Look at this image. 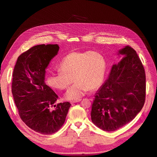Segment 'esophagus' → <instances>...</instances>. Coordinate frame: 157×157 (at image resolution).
Instances as JSON below:
<instances>
[{
    "label": "esophagus",
    "instance_id": "esophagus-1",
    "mask_svg": "<svg viewBox=\"0 0 157 157\" xmlns=\"http://www.w3.org/2000/svg\"><path fill=\"white\" fill-rule=\"evenodd\" d=\"M81 101V99H78V100H75V101H71V104H73V103H78L79 101Z\"/></svg>",
    "mask_w": 157,
    "mask_h": 157
}]
</instances>
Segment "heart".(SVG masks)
Here are the masks:
<instances>
[{"mask_svg":"<svg viewBox=\"0 0 157 157\" xmlns=\"http://www.w3.org/2000/svg\"><path fill=\"white\" fill-rule=\"evenodd\" d=\"M106 60L96 52H72L65 56L59 66L60 72L50 73L45 81L51 88L64 90L75 84L66 92L68 100H77L90 90L95 91L103 82L106 71Z\"/></svg>","mask_w":157,"mask_h":157,"instance_id":"obj_1","label":"heart"}]
</instances>
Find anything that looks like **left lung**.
<instances>
[{
  "instance_id": "1",
  "label": "left lung",
  "mask_w": 157,
  "mask_h": 157,
  "mask_svg": "<svg viewBox=\"0 0 157 157\" xmlns=\"http://www.w3.org/2000/svg\"><path fill=\"white\" fill-rule=\"evenodd\" d=\"M118 52L122 58L96 94L91 111L94 124L107 132L132 121L145 101V72L139 56L130 46Z\"/></svg>"
}]
</instances>
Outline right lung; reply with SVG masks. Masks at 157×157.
Here are the masks:
<instances>
[{
	"mask_svg": "<svg viewBox=\"0 0 157 157\" xmlns=\"http://www.w3.org/2000/svg\"><path fill=\"white\" fill-rule=\"evenodd\" d=\"M59 48L58 44L32 47L18 57L12 74V93L19 115L31 129L44 135L60 129L71 105L68 101L54 105L59 97L44 81L45 69Z\"/></svg>",
	"mask_w": 157,
	"mask_h": 157,
	"instance_id": "1",
	"label": "right lung"
}]
</instances>
